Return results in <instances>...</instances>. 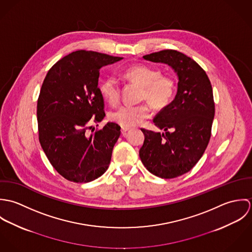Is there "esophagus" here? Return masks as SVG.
I'll use <instances>...</instances> for the list:
<instances>
[{"mask_svg":"<svg viewBox=\"0 0 252 252\" xmlns=\"http://www.w3.org/2000/svg\"><path fill=\"white\" fill-rule=\"evenodd\" d=\"M128 131H130V128H128V127H121V133L122 134H125Z\"/></svg>","mask_w":252,"mask_h":252,"instance_id":"obj_1","label":"esophagus"}]
</instances>
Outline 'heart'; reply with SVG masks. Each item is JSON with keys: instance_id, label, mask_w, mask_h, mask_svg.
<instances>
[{"instance_id": "1", "label": "heart", "mask_w": 252, "mask_h": 252, "mask_svg": "<svg viewBox=\"0 0 252 252\" xmlns=\"http://www.w3.org/2000/svg\"><path fill=\"white\" fill-rule=\"evenodd\" d=\"M124 76L142 86L141 99L146 100L151 108L162 110L173 101L177 90L176 79L170 74H162L158 68L136 64L127 68ZM100 92L109 104L115 105L120 97V84L116 77L109 75L100 83ZM109 119L122 127H133L141 124L150 116L147 105H123L109 113Z\"/></svg>"}]
</instances>
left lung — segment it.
Returning a JSON list of instances; mask_svg holds the SVG:
<instances>
[{
  "mask_svg": "<svg viewBox=\"0 0 252 252\" xmlns=\"http://www.w3.org/2000/svg\"><path fill=\"white\" fill-rule=\"evenodd\" d=\"M144 59L168 64L179 76L176 98L153 119L165 133L142 129L140 149V158L152 175L175 179L198 163L209 144L215 117L213 87L203 68L180 51L161 50Z\"/></svg>",
  "mask_w": 252,
  "mask_h": 252,
  "instance_id": "left-lung-1",
  "label": "left lung"
}]
</instances>
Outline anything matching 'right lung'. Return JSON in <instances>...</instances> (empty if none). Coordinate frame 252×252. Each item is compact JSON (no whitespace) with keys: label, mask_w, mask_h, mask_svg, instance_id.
<instances>
[{"label":"right lung","mask_w":252,"mask_h":252,"mask_svg":"<svg viewBox=\"0 0 252 252\" xmlns=\"http://www.w3.org/2000/svg\"><path fill=\"white\" fill-rule=\"evenodd\" d=\"M105 53L77 50L56 62L47 72L37 99L38 140L52 167L66 180L85 183L107 170L120 126L101 122L104 98L98 87L100 69L121 60Z\"/></svg>","instance_id":"right-lung-1"}]
</instances>
